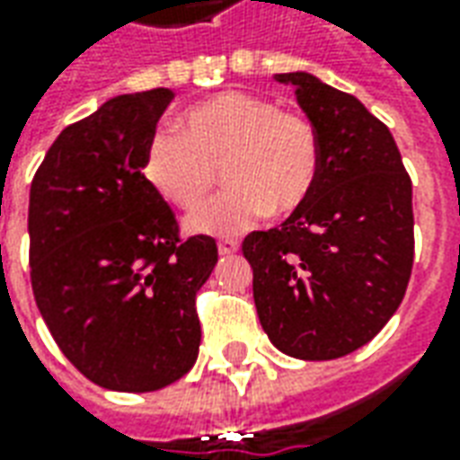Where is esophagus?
<instances>
[{
  "instance_id": "esophagus-1",
  "label": "esophagus",
  "mask_w": 460,
  "mask_h": 460,
  "mask_svg": "<svg viewBox=\"0 0 460 460\" xmlns=\"http://www.w3.org/2000/svg\"><path fill=\"white\" fill-rule=\"evenodd\" d=\"M239 251V243L231 239H221L219 241V256H234Z\"/></svg>"
}]
</instances>
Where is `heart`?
I'll return each instance as SVG.
<instances>
[{
  "label": "heart",
  "instance_id": "1",
  "mask_svg": "<svg viewBox=\"0 0 460 460\" xmlns=\"http://www.w3.org/2000/svg\"><path fill=\"white\" fill-rule=\"evenodd\" d=\"M180 132L157 130L145 147L142 174L162 199L197 209L219 180L231 190L187 219L204 236L256 226L270 209L305 207L320 177V140L303 115L279 111L261 95L226 91L177 118Z\"/></svg>",
  "mask_w": 460,
  "mask_h": 460
}]
</instances>
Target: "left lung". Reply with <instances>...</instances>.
<instances>
[{"mask_svg": "<svg viewBox=\"0 0 460 460\" xmlns=\"http://www.w3.org/2000/svg\"><path fill=\"white\" fill-rule=\"evenodd\" d=\"M273 78L293 88L318 132L320 177L305 207L249 234L241 251L270 342L298 359H338L375 338L404 298L411 180L389 128L355 95L308 71Z\"/></svg>", "mask_w": 460, "mask_h": 460, "instance_id": "obj_1", "label": "left lung"}]
</instances>
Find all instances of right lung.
Returning a JSON list of instances; mask_svg holds the SVG:
<instances>
[{"mask_svg":"<svg viewBox=\"0 0 460 460\" xmlns=\"http://www.w3.org/2000/svg\"><path fill=\"white\" fill-rule=\"evenodd\" d=\"M170 88L105 101L46 152L29 194V261L41 318L71 365L113 392H155L197 362V290L217 241H180L142 174Z\"/></svg>","mask_w":460,"mask_h":460,"instance_id":"add662e5","label":"right lung"}]
</instances>
